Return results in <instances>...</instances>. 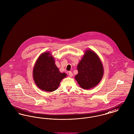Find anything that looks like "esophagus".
Masks as SVG:
<instances>
[{"label": "esophagus", "mask_w": 134, "mask_h": 134, "mask_svg": "<svg viewBox=\"0 0 134 134\" xmlns=\"http://www.w3.org/2000/svg\"><path fill=\"white\" fill-rule=\"evenodd\" d=\"M69 75L70 76V77H72L73 74H72V72L71 71H70L69 72Z\"/></svg>", "instance_id": "34e87169"}]
</instances>
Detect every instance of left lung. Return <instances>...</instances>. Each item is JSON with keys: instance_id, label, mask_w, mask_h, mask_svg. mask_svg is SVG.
<instances>
[{"instance_id": "8db88e82", "label": "left lung", "mask_w": 134, "mask_h": 134, "mask_svg": "<svg viewBox=\"0 0 134 134\" xmlns=\"http://www.w3.org/2000/svg\"><path fill=\"white\" fill-rule=\"evenodd\" d=\"M78 73L75 78L82 88L89 89L97 86L102 80L104 69L98 55L87 50L77 65Z\"/></svg>"}]
</instances>
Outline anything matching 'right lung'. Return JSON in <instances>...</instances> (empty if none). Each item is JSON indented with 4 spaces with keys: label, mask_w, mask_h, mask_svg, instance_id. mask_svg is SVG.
I'll list each match as a JSON object with an SVG mask.
<instances>
[{
    "label": "right lung",
    "mask_w": 134,
    "mask_h": 134,
    "mask_svg": "<svg viewBox=\"0 0 134 134\" xmlns=\"http://www.w3.org/2000/svg\"><path fill=\"white\" fill-rule=\"evenodd\" d=\"M66 74L60 72L55 64L54 58L49 52L42 54L36 62L33 77L37 86L42 90L52 92L58 88Z\"/></svg>",
    "instance_id": "right-lung-1"
}]
</instances>
